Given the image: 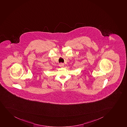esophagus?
<instances>
[{"instance_id": "esophagus-1", "label": "esophagus", "mask_w": 127, "mask_h": 127, "mask_svg": "<svg viewBox=\"0 0 127 127\" xmlns=\"http://www.w3.org/2000/svg\"><path fill=\"white\" fill-rule=\"evenodd\" d=\"M59 66L62 67H63L64 66V64H63V63H61V64H59Z\"/></svg>"}]
</instances>
